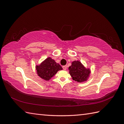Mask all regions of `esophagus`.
<instances>
[{
    "label": "esophagus",
    "instance_id": "34e87169",
    "mask_svg": "<svg viewBox=\"0 0 124 124\" xmlns=\"http://www.w3.org/2000/svg\"><path fill=\"white\" fill-rule=\"evenodd\" d=\"M62 68H63V70H66L67 69V66H62Z\"/></svg>",
    "mask_w": 124,
    "mask_h": 124
}]
</instances>
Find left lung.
Listing matches in <instances>:
<instances>
[{
	"instance_id": "left-lung-1",
	"label": "left lung",
	"mask_w": 124,
	"mask_h": 124,
	"mask_svg": "<svg viewBox=\"0 0 124 124\" xmlns=\"http://www.w3.org/2000/svg\"><path fill=\"white\" fill-rule=\"evenodd\" d=\"M68 69L72 80L78 83L87 81L91 72V69L86 68L79 61L72 62Z\"/></svg>"
}]
</instances>
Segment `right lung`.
<instances>
[{
  "instance_id": "right-lung-1",
  "label": "right lung",
  "mask_w": 124,
  "mask_h": 124,
  "mask_svg": "<svg viewBox=\"0 0 124 124\" xmlns=\"http://www.w3.org/2000/svg\"><path fill=\"white\" fill-rule=\"evenodd\" d=\"M38 76L45 81H48L57 73L58 71L62 70V67L50 57L46 58L40 65H36Z\"/></svg>"
}]
</instances>
